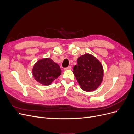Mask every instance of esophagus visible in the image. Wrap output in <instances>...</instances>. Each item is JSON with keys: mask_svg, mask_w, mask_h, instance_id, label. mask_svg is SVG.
Wrapping results in <instances>:
<instances>
[{"mask_svg": "<svg viewBox=\"0 0 134 134\" xmlns=\"http://www.w3.org/2000/svg\"><path fill=\"white\" fill-rule=\"evenodd\" d=\"M64 70H70V69H71V66H69L68 67H67V68H65L64 69Z\"/></svg>", "mask_w": 134, "mask_h": 134, "instance_id": "obj_1", "label": "esophagus"}]
</instances>
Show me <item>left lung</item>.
Returning a JSON list of instances; mask_svg holds the SVG:
<instances>
[{
	"label": "left lung",
	"mask_w": 134,
	"mask_h": 134,
	"mask_svg": "<svg viewBox=\"0 0 134 134\" xmlns=\"http://www.w3.org/2000/svg\"><path fill=\"white\" fill-rule=\"evenodd\" d=\"M78 65L73 68V74L81 88L84 91H93L102 82L103 68L99 61L90 54L80 56Z\"/></svg>",
	"instance_id": "obj_1"
}]
</instances>
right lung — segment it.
Returning <instances> with one entry per match:
<instances>
[{
	"mask_svg": "<svg viewBox=\"0 0 134 134\" xmlns=\"http://www.w3.org/2000/svg\"><path fill=\"white\" fill-rule=\"evenodd\" d=\"M62 70L58 64L50 58L39 60L34 65L32 74L35 80L44 86H48L61 75Z\"/></svg>",
	"mask_w": 134,
	"mask_h": 134,
	"instance_id": "right-lung-1",
	"label": "right lung"
}]
</instances>
